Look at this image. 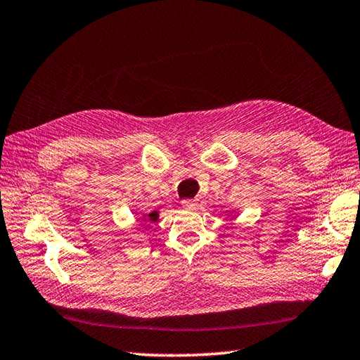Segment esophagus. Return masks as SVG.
<instances>
[{"label":"esophagus","instance_id":"obj_1","mask_svg":"<svg viewBox=\"0 0 360 360\" xmlns=\"http://www.w3.org/2000/svg\"><path fill=\"white\" fill-rule=\"evenodd\" d=\"M181 205H183V208L191 210V208H194V207H195V205H197V200H194V199H185V200H181Z\"/></svg>","mask_w":360,"mask_h":360}]
</instances>
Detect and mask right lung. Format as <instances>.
<instances>
[{"label": "right lung", "instance_id": "obj_1", "mask_svg": "<svg viewBox=\"0 0 360 360\" xmlns=\"http://www.w3.org/2000/svg\"><path fill=\"white\" fill-rule=\"evenodd\" d=\"M158 219V212L157 211H153V212H150L149 214V221H152V222H155Z\"/></svg>", "mask_w": 360, "mask_h": 360}]
</instances>
